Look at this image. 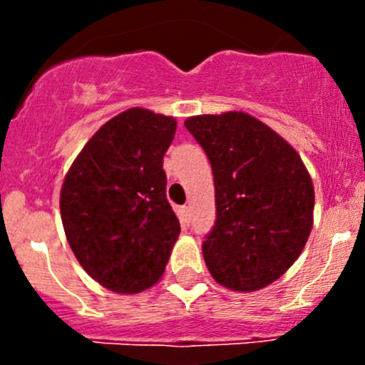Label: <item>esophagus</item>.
Returning <instances> with one entry per match:
<instances>
[{
  "mask_svg": "<svg viewBox=\"0 0 365 365\" xmlns=\"http://www.w3.org/2000/svg\"><path fill=\"white\" fill-rule=\"evenodd\" d=\"M180 220H182L185 226L190 222V208H189V206H182V208H180Z\"/></svg>",
  "mask_w": 365,
  "mask_h": 365,
  "instance_id": "1",
  "label": "esophagus"
}]
</instances>
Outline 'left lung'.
<instances>
[{"mask_svg":"<svg viewBox=\"0 0 365 365\" xmlns=\"http://www.w3.org/2000/svg\"><path fill=\"white\" fill-rule=\"evenodd\" d=\"M185 128L212 164L217 219L203 242L210 274L233 292L272 284L311 235L307 168L288 141L244 111L190 116Z\"/></svg>","mask_w":365,"mask_h":365,"instance_id":"obj_1","label":"left lung"}]
</instances>
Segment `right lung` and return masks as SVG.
<instances>
[{"mask_svg":"<svg viewBox=\"0 0 365 365\" xmlns=\"http://www.w3.org/2000/svg\"><path fill=\"white\" fill-rule=\"evenodd\" d=\"M175 132L173 116L127 109L91 135L63 180L60 210L70 249L114 293H141L159 282L178 240L162 169Z\"/></svg>","mask_w":365,"mask_h":365,"instance_id":"right-lung-1","label":"right lung"}]
</instances>
